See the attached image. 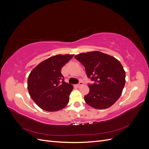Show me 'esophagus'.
Segmentation results:
<instances>
[{
    "mask_svg": "<svg viewBox=\"0 0 149 149\" xmlns=\"http://www.w3.org/2000/svg\"><path fill=\"white\" fill-rule=\"evenodd\" d=\"M83 83L81 82V81H80L78 84H76V86L78 87V88H79V87H81V86H83Z\"/></svg>",
    "mask_w": 149,
    "mask_h": 149,
    "instance_id": "esophagus-1",
    "label": "esophagus"
}]
</instances>
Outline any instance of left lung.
<instances>
[{"instance_id": "8db88e82", "label": "left lung", "mask_w": 149, "mask_h": 149, "mask_svg": "<svg viewBox=\"0 0 149 149\" xmlns=\"http://www.w3.org/2000/svg\"><path fill=\"white\" fill-rule=\"evenodd\" d=\"M85 68L89 78V93L84 96L88 104L95 109L111 107L120 97L125 83V72L114 57L95 51L82 53L74 56Z\"/></svg>"}]
</instances>
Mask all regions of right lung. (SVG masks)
Instances as JSON below:
<instances>
[{
    "label": "right lung",
    "instance_id": "obj_1",
    "mask_svg": "<svg viewBox=\"0 0 149 149\" xmlns=\"http://www.w3.org/2000/svg\"><path fill=\"white\" fill-rule=\"evenodd\" d=\"M74 55H58L40 63L30 72L28 90L41 109L49 112L64 108L69 102L73 86L65 82L61 70Z\"/></svg>",
    "mask_w": 149,
    "mask_h": 149
}]
</instances>
